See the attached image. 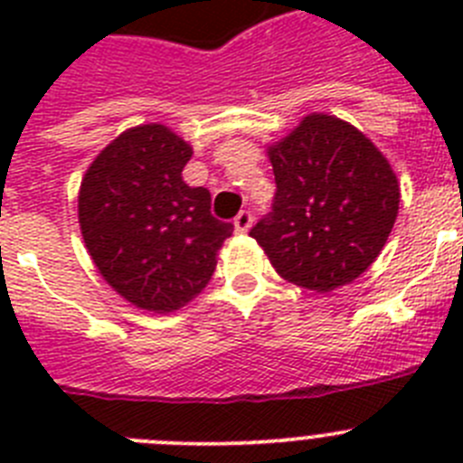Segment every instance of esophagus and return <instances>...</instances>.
<instances>
[{
  "mask_svg": "<svg viewBox=\"0 0 463 463\" xmlns=\"http://www.w3.org/2000/svg\"><path fill=\"white\" fill-rule=\"evenodd\" d=\"M252 227V213L250 211H241L234 218V229L239 234H245L248 229Z\"/></svg>",
  "mask_w": 463,
  "mask_h": 463,
  "instance_id": "obj_1",
  "label": "esophagus"
}]
</instances>
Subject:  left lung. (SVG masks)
<instances>
[{
	"instance_id": "1",
	"label": "left lung",
	"mask_w": 463,
	"mask_h": 463,
	"mask_svg": "<svg viewBox=\"0 0 463 463\" xmlns=\"http://www.w3.org/2000/svg\"><path fill=\"white\" fill-rule=\"evenodd\" d=\"M276 196L250 236L288 282L313 292L350 285L375 261L399 213L390 162L357 127L310 113L269 146Z\"/></svg>"
}]
</instances>
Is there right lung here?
I'll use <instances>...</instances> for the list:
<instances>
[{
  "label": "right lung",
  "mask_w": 463,
  "mask_h": 463,
  "mask_svg": "<svg viewBox=\"0 0 463 463\" xmlns=\"http://www.w3.org/2000/svg\"><path fill=\"white\" fill-rule=\"evenodd\" d=\"M192 146L150 122L94 157L79 190V224L94 267L141 310L174 313L211 280L234 227L211 215V192L190 187Z\"/></svg>",
  "instance_id": "obj_1"
}]
</instances>
